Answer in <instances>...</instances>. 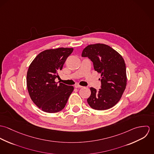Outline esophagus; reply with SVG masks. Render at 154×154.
I'll return each mask as SVG.
<instances>
[{"label":"esophagus","instance_id":"34e87169","mask_svg":"<svg viewBox=\"0 0 154 154\" xmlns=\"http://www.w3.org/2000/svg\"><path fill=\"white\" fill-rule=\"evenodd\" d=\"M75 87L76 88H82L83 87L82 86H81V85H79V84H76L75 85Z\"/></svg>","mask_w":154,"mask_h":154}]
</instances>
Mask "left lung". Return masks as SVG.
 Returning <instances> with one entry per match:
<instances>
[{"mask_svg":"<svg viewBox=\"0 0 154 154\" xmlns=\"http://www.w3.org/2000/svg\"><path fill=\"white\" fill-rule=\"evenodd\" d=\"M82 57H88L95 71L101 75V88L91 92L87 99L89 106L97 110L109 109L120 100L126 87V67L122 56L110 46L104 44L88 45Z\"/></svg>","mask_w":154,"mask_h":154,"instance_id":"obj_1","label":"left lung"}]
</instances>
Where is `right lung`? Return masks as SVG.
Returning a JSON list of instances; mask_svg holds the SVG:
<instances>
[{
	"instance_id": "1",
	"label": "right lung",
	"mask_w": 154,
	"mask_h": 154,
	"mask_svg": "<svg viewBox=\"0 0 154 154\" xmlns=\"http://www.w3.org/2000/svg\"><path fill=\"white\" fill-rule=\"evenodd\" d=\"M73 50V48L44 50L29 66L26 75L28 93L34 103L44 112L54 113L63 110L74 89L73 86L55 81Z\"/></svg>"
}]
</instances>
